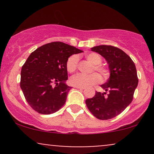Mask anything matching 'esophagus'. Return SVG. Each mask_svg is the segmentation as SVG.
Masks as SVG:
<instances>
[{
	"label": "esophagus",
	"mask_w": 154,
	"mask_h": 154,
	"mask_svg": "<svg viewBox=\"0 0 154 154\" xmlns=\"http://www.w3.org/2000/svg\"><path fill=\"white\" fill-rule=\"evenodd\" d=\"M77 88V89H79V90H84L85 88H82V87H76Z\"/></svg>",
	"instance_id": "obj_1"
}]
</instances>
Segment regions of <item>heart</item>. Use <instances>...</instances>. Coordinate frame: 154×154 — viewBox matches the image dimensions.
<instances>
[{"instance_id": "heart-1", "label": "heart", "mask_w": 154, "mask_h": 154, "mask_svg": "<svg viewBox=\"0 0 154 154\" xmlns=\"http://www.w3.org/2000/svg\"><path fill=\"white\" fill-rule=\"evenodd\" d=\"M86 59L89 61L93 66L92 67L91 72H98L101 75L103 79H106L109 77L110 70L109 67L102 64V58L97 53H91L86 55ZM79 66V58L77 55H72L68 58L66 62V69L69 73H73L77 69ZM100 77L97 73H93L90 75H83L77 74L70 78L69 83L75 87L85 88L93 85L100 82Z\"/></svg>"}]
</instances>
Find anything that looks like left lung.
Wrapping results in <instances>:
<instances>
[{
	"mask_svg": "<svg viewBox=\"0 0 154 154\" xmlns=\"http://www.w3.org/2000/svg\"><path fill=\"white\" fill-rule=\"evenodd\" d=\"M109 63L110 77L100 87L105 93H95L85 100L88 109L98 119H110L121 114L131 103L138 84L135 63L126 53L112 45L92 48Z\"/></svg>",
	"mask_w": 154,
	"mask_h": 154,
	"instance_id": "8db88e82",
	"label": "left lung"
}]
</instances>
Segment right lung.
Wrapping results in <instances>:
<instances>
[{"label": "right lung", "instance_id": "add662e5", "mask_svg": "<svg viewBox=\"0 0 154 154\" xmlns=\"http://www.w3.org/2000/svg\"><path fill=\"white\" fill-rule=\"evenodd\" d=\"M82 52L62 42H53L39 47L27 58L22 67L20 87L32 109L42 114H51L65 104L71 87L66 62L72 54Z\"/></svg>", "mask_w": 154, "mask_h": 154}]
</instances>
